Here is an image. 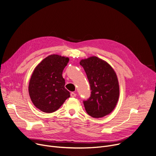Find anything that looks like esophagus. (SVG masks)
<instances>
[{
	"mask_svg": "<svg viewBox=\"0 0 156 156\" xmlns=\"http://www.w3.org/2000/svg\"><path fill=\"white\" fill-rule=\"evenodd\" d=\"M70 96H71V97L74 98V97H76V94L75 93H74V92H72V93H70Z\"/></svg>",
	"mask_w": 156,
	"mask_h": 156,
	"instance_id": "34e87169",
	"label": "esophagus"
}]
</instances>
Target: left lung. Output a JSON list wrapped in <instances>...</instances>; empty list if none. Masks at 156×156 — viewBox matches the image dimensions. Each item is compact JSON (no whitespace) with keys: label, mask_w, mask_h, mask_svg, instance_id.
Here are the masks:
<instances>
[{"label":"left lung","mask_w":156,"mask_h":156,"mask_svg":"<svg viewBox=\"0 0 156 156\" xmlns=\"http://www.w3.org/2000/svg\"><path fill=\"white\" fill-rule=\"evenodd\" d=\"M91 87V95L83 101L86 112L101 118L114 109L119 98V85L115 72L106 62L97 57L81 60Z\"/></svg>","instance_id":"left-lung-1"}]
</instances>
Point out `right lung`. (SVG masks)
<instances>
[{
	"label": "right lung",
	"instance_id": "1",
	"mask_svg": "<svg viewBox=\"0 0 156 156\" xmlns=\"http://www.w3.org/2000/svg\"><path fill=\"white\" fill-rule=\"evenodd\" d=\"M68 57L51 55L35 68L29 83V94L33 104L44 112H55L70 97L62 77Z\"/></svg>",
	"mask_w": 156,
	"mask_h": 156
}]
</instances>
